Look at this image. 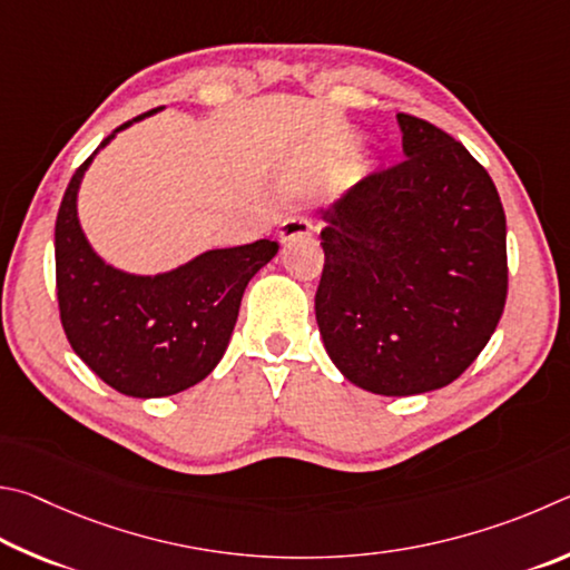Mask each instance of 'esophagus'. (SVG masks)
Masks as SVG:
<instances>
[{
  "instance_id": "1",
  "label": "esophagus",
  "mask_w": 570,
  "mask_h": 570,
  "mask_svg": "<svg viewBox=\"0 0 570 570\" xmlns=\"http://www.w3.org/2000/svg\"><path fill=\"white\" fill-rule=\"evenodd\" d=\"M313 229H315V225L307 215H291V217H285L283 223H279L277 235H279V239H283V243H287V239L313 235Z\"/></svg>"
}]
</instances>
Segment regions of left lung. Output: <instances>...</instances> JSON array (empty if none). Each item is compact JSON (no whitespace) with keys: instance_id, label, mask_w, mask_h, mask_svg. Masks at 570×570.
Instances as JSON below:
<instances>
[{"instance_id":"8db88e82","label":"left lung","mask_w":570,"mask_h":570,"mask_svg":"<svg viewBox=\"0 0 570 570\" xmlns=\"http://www.w3.org/2000/svg\"><path fill=\"white\" fill-rule=\"evenodd\" d=\"M401 165L321 209L315 317L337 371L377 395L445 387L491 341L508 295L505 213L485 167L397 115Z\"/></svg>"}]
</instances>
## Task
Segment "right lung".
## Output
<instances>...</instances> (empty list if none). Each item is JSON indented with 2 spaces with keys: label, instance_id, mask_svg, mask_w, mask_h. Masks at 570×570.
<instances>
[{
  "label": "right lung",
  "instance_id": "add662e5",
  "mask_svg": "<svg viewBox=\"0 0 570 570\" xmlns=\"http://www.w3.org/2000/svg\"><path fill=\"white\" fill-rule=\"evenodd\" d=\"M163 107L119 125L69 179L55 225L59 317L72 351L97 377L129 397H165L215 371L237 323L249 279L277 255L275 239L207 249L159 275L107 265L82 233L77 193L95 155Z\"/></svg>",
  "mask_w": 570,
  "mask_h": 570
}]
</instances>
